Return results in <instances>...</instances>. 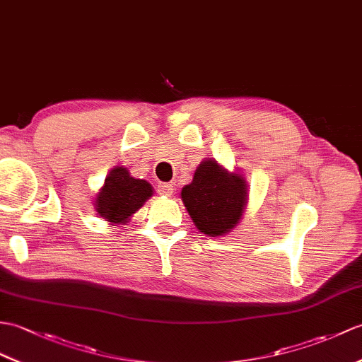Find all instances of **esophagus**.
Here are the masks:
<instances>
[{"label": "esophagus", "instance_id": "esophagus-1", "mask_svg": "<svg viewBox=\"0 0 362 362\" xmlns=\"http://www.w3.org/2000/svg\"><path fill=\"white\" fill-rule=\"evenodd\" d=\"M157 192L160 196H166V197H171L173 192H174V187L171 183H158L157 185Z\"/></svg>", "mask_w": 362, "mask_h": 362}]
</instances>
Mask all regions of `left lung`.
<instances>
[{
  "label": "left lung",
  "instance_id": "1",
  "mask_svg": "<svg viewBox=\"0 0 362 362\" xmlns=\"http://www.w3.org/2000/svg\"><path fill=\"white\" fill-rule=\"evenodd\" d=\"M180 197L189 217L206 236H225L239 225L248 204V183L239 171H228L216 158H205Z\"/></svg>",
  "mask_w": 362,
  "mask_h": 362
}]
</instances>
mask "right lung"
<instances>
[{
	"mask_svg": "<svg viewBox=\"0 0 362 362\" xmlns=\"http://www.w3.org/2000/svg\"><path fill=\"white\" fill-rule=\"evenodd\" d=\"M153 194L149 182L132 177L128 168L115 166L95 196L94 206L97 214L112 226L124 225Z\"/></svg>",
	"mask_w": 362,
	"mask_h": 362,
	"instance_id": "1",
	"label": "right lung"
}]
</instances>
